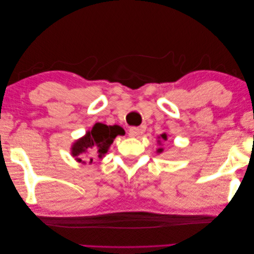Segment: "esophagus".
I'll use <instances>...</instances> for the list:
<instances>
[{
  "label": "esophagus",
  "instance_id": "34e87169",
  "mask_svg": "<svg viewBox=\"0 0 254 254\" xmlns=\"http://www.w3.org/2000/svg\"><path fill=\"white\" fill-rule=\"evenodd\" d=\"M139 134H140V129L138 127H130L129 128V136L135 137V136H138Z\"/></svg>",
  "mask_w": 254,
  "mask_h": 254
}]
</instances>
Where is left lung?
Returning <instances> with one entry per match:
<instances>
[{
    "mask_svg": "<svg viewBox=\"0 0 254 254\" xmlns=\"http://www.w3.org/2000/svg\"><path fill=\"white\" fill-rule=\"evenodd\" d=\"M157 138H159V140H157V144L161 145V140H162V139H163V140H166V139H168V135H166L165 132H163V134H161L159 137H157ZM156 152H157V153H162V152H163V148H162V147L157 148V151H156Z\"/></svg>",
    "mask_w": 254,
    "mask_h": 254,
    "instance_id": "obj_1",
    "label": "left lung"
}]
</instances>
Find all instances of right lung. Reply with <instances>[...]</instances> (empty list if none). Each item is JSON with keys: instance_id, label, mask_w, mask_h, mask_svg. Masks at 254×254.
I'll return each mask as SVG.
<instances>
[{"instance_id": "right-lung-1", "label": "right lung", "mask_w": 254, "mask_h": 254, "mask_svg": "<svg viewBox=\"0 0 254 254\" xmlns=\"http://www.w3.org/2000/svg\"><path fill=\"white\" fill-rule=\"evenodd\" d=\"M122 135H125V130L118 125L108 126L105 123H97L85 132L84 136L72 144L70 155L82 164L86 163L83 160V156L85 155L89 159V164H92L94 157H105L111 144L114 143V139Z\"/></svg>"}]
</instances>
